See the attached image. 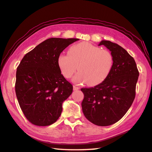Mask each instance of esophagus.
<instances>
[{
  "label": "esophagus",
  "instance_id": "esophagus-1",
  "mask_svg": "<svg viewBox=\"0 0 152 152\" xmlns=\"http://www.w3.org/2000/svg\"><path fill=\"white\" fill-rule=\"evenodd\" d=\"M79 87L75 86H73V90H74V91H77V90H79Z\"/></svg>",
  "mask_w": 152,
  "mask_h": 152
}]
</instances>
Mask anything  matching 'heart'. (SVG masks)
Segmentation results:
<instances>
[{"instance_id":"b5f03b06","label":"heart","mask_w":152,"mask_h":152,"mask_svg":"<svg viewBox=\"0 0 152 152\" xmlns=\"http://www.w3.org/2000/svg\"><path fill=\"white\" fill-rule=\"evenodd\" d=\"M57 62L65 77H71L77 66L79 72L73 81L78 84L87 82L89 86H95L107 78L113 67V58L108 50L83 42L73 45L69 50V55L61 54Z\"/></svg>"}]
</instances>
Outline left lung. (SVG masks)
Masks as SVG:
<instances>
[{
	"label": "left lung",
	"mask_w": 152,
	"mask_h": 152,
	"mask_svg": "<svg viewBox=\"0 0 152 152\" xmlns=\"http://www.w3.org/2000/svg\"><path fill=\"white\" fill-rule=\"evenodd\" d=\"M111 51L113 65L107 78L94 87L82 88L84 115L95 125L108 126L118 122L131 107L139 77L134 58L126 49L110 41L99 43Z\"/></svg>",
	"instance_id": "obj_1"
}]
</instances>
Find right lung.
<instances>
[{
	"mask_svg": "<svg viewBox=\"0 0 152 152\" xmlns=\"http://www.w3.org/2000/svg\"><path fill=\"white\" fill-rule=\"evenodd\" d=\"M79 39L50 38L24 56L16 73L15 92L26 118L35 126H50L62 112L73 86L61 74L58 57Z\"/></svg>",
	"mask_w": 152,
	"mask_h": 152,
	"instance_id": "obj_1",
	"label": "right lung"
}]
</instances>
